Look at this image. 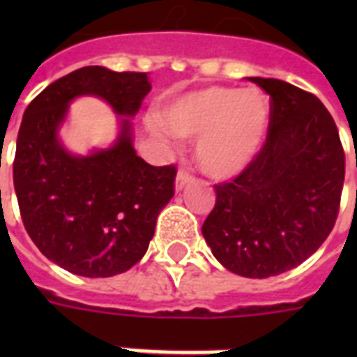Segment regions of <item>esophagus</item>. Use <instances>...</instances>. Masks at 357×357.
I'll return each instance as SVG.
<instances>
[{"instance_id":"34e87169","label":"esophagus","mask_w":357,"mask_h":357,"mask_svg":"<svg viewBox=\"0 0 357 357\" xmlns=\"http://www.w3.org/2000/svg\"><path fill=\"white\" fill-rule=\"evenodd\" d=\"M190 181H192V176H190L189 172H185V170H179L178 176H176V183H174V189H176V192H179V190L183 189L187 183H190Z\"/></svg>"}]
</instances>
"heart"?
Instances as JSON below:
<instances>
[{"label":"heart","instance_id":"heart-1","mask_svg":"<svg viewBox=\"0 0 357 357\" xmlns=\"http://www.w3.org/2000/svg\"><path fill=\"white\" fill-rule=\"evenodd\" d=\"M271 102L259 89L206 86L162 107L161 119L179 139H198L196 162L209 178L228 181L246 170L265 146L271 128ZM159 139L167 131L150 123Z\"/></svg>","mask_w":357,"mask_h":357}]
</instances>
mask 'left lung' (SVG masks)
<instances>
[{"label": "left lung", "instance_id": "8db88e82", "mask_svg": "<svg viewBox=\"0 0 357 357\" xmlns=\"http://www.w3.org/2000/svg\"><path fill=\"white\" fill-rule=\"evenodd\" d=\"M271 96V128L255 161L217 202L202 234L229 272L268 278L319 250L332 231L344 181L337 126L322 102L280 79L248 77Z\"/></svg>", "mask_w": 357, "mask_h": 357}]
</instances>
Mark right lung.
Masks as SVG:
<instances>
[{
    "label": "right lung",
    "mask_w": 357,
    "mask_h": 357,
    "mask_svg": "<svg viewBox=\"0 0 357 357\" xmlns=\"http://www.w3.org/2000/svg\"><path fill=\"white\" fill-rule=\"evenodd\" d=\"M151 91L142 72L85 66L46 86L25 109L13 165L20 213L36 248L64 271L109 278L148 250L174 196L176 167H151L133 148V123ZM102 97L119 114L109 149L75 156L58 137L75 97Z\"/></svg>",
    "instance_id": "add662e5"
}]
</instances>
